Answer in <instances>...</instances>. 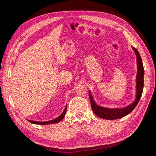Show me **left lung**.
I'll use <instances>...</instances> for the list:
<instances>
[{
    "mask_svg": "<svg viewBox=\"0 0 156 156\" xmlns=\"http://www.w3.org/2000/svg\"><path fill=\"white\" fill-rule=\"evenodd\" d=\"M132 48L134 50L136 56V61H137V74H136V100L132 103L131 105L127 106L123 108H108L100 107L96 104L95 101H94L93 98L90 92H89V97L90 99L91 107L94 114L98 117L105 120H115L121 119L133 111L135 107L138 104L140 99L142 96L143 87H144V68L142 62V59L140 56L139 51L135 48Z\"/></svg>",
    "mask_w": 156,
    "mask_h": 156,
    "instance_id": "1",
    "label": "left lung"
}]
</instances>
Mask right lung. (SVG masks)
I'll return each mask as SVG.
<instances>
[{"label": "right lung", "instance_id": "right-lung-1", "mask_svg": "<svg viewBox=\"0 0 156 156\" xmlns=\"http://www.w3.org/2000/svg\"><path fill=\"white\" fill-rule=\"evenodd\" d=\"M66 109H67V107H66L64 111V112L61 114L60 116H59L58 117L56 118V119L53 120H50V121H48V122H36V121H32V120H29L30 122L32 124H39V125H46V124H55V123H58V122H60L62 120L64 117L66 115Z\"/></svg>", "mask_w": 156, "mask_h": 156}]
</instances>
